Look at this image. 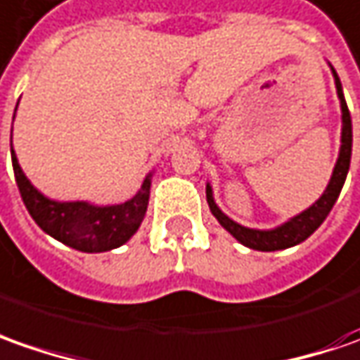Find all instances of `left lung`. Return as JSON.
Masks as SVG:
<instances>
[{
  "label": "left lung",
  "instance_id": "left-lung-1",
  "mask_svg": "<svg viewBox=\"0 0 360 360\" xmlns=\"http://www.w3.org/2000/svg\"><path fill=\"white\" fill-rule=\"evenodd\" d=\"M333 71V77H335V87H337V95H339V101H341V113H342V131H341V149H339V159H337V165L333 169V175L328 181L327 189L325 193L316 199L315 203L311 205L309 209H304L303 213L295 215L289 221H285L283 225L275 227V229L269 231H259V229H249V227H243L239 223H235L233 219H229L215 203L213 199V189L211 185L207 183V203L211 213L215 215L221 227L229 231L231 235L237 239V241L255 249V251H281V249H289L295 247L299 243H303L307 237H311L321 223L327 219L330 213L335 201L339 199V193H341L345 179H347V173H349V165H351V151H353V123H351V113H349V107L345 101V95H342V85L337 71L330 68Z\"/></svg>",
  "mask_w": 360,
  "mask_h": 360
}]
</instances>
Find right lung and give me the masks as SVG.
Listing matches in <instances>:
<instances>
[{
	"label": "right lung",
	"instance_id": "1",
	"mask_svg": "<svg viewBox=\"0 0 360 360\" xmlns=\"http://www.w3.org/2000/svg\"><path fill=\"white\" fill-rule=\"evenodd\" d=\"M18 109V107H15ZM11 163L21 199L33 221L53 239L83 253H103L127 243L139 229L151 189V173L145 177L137 195L119 205H91L87 201H56L32 185L19 167L11 147Z\"/></svg>",
	"mask_w": 360,
	"mask_h": 360
}]
</instances>
